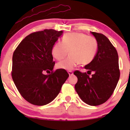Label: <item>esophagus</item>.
Listing matches in <instances>:
<instances>
[{
	"instance_id": "34e87169",
	"label": "esophagus",
	"mask_w": 130,
	"mask_h": 130,
	"mask_svg": "<svg viewBox=\"0 0 130 130\" xmlns=\"http://www.w3.org/2000/svg\"><path fill=\"white\" fill-rule=\"evenodd\" d=\"M68 73L69 74L70 76H71V75H73V71H68Z\"/></svg>"
}]
</instances>
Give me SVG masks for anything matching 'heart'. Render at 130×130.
<instances>
[{"mask_svg": "<svg viewBox=\"0 0 130 130\" xmlns=\"http://www.w3.org/2000/svg\"><path fill=\"white\" fill-rule=\"evenodd\" d=\"M98 42L93 37L83 33L70 32L64 34L62 42H57L52 48V55L58 60L63 59L69 51L70 56L65 60L57 64L59 69L73 70L79 63L87 65L90 63L96 55Z\"/></svg>", "mask_w": 130, "mask_h": 130, "instance_id": "heart-1", "label": "heart"}]
</instances>
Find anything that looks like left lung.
<instances>
[{"mask_svg": "<svg viewBox=\"0 0 130 130\" xmlns=\"http://www.w3.org/2000/svg\"><path fill=\"white\" fill-rule=\"evenodd\" d=\"M98 42V51L93 60L84 68L94 74L90 77L87 73L74 71L77 77L76 92L84 102L90 106L104 103L111 97L120 77L117 51L105 35L91 32Z\"/></svg>", "mask_w": 130, "mask_h": 130, "instance_id": "left-lung-1", "label": "left lung"}]
</instances>
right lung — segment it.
Listing matches in <instances>:
<instances>
[{"label": "right lung", "mask_w": 130, "mask_h": 130, "mask_svg": "<svg viewBox=\"0 0 130 130\" xmlns=\"http://www.w3.org/2000/svg\"><path fill=\"white\" fill-rule=\"evenodd\" d=\"M62 33L54 29L33 32L22 40L13 53L11 76L19 93L30 103H50L69 76L65 70H53L52 48ZM45 71L50 74H43Z\"/></svg>", "instance_id": "1"}]
</instances>
